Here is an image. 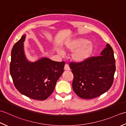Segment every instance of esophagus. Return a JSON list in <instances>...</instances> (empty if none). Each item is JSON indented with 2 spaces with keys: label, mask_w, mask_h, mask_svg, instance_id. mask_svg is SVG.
Here are the masks:
<instances>
[{
  "label": "esophagus",
  "mask_w": 126,
  "mask_h": 126,
  "mask_svg": "<svg viewBox=\"0 0 126 126\" xmlns=\"http://www.w3.org/2000/svg\"><path fill=\"white\" fill-rule=\"evenodd\" d=\"M64 70H66V71H69L70 70V68L69 66L67 65V64H65V67H64Z\"/></svg>",
  "instance_id": "1"
}]
</instances>
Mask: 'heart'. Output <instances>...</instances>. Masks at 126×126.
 Returning <instances> with one entry per match:
<instances>
[{"instance_id":"obj_1","label":"heart","mask_w":126,"mask_h":126,"mask_svg":"<svg viewBox=\"0 0 126 126\" xmlns=\"http://www.w3.org/2000/svg\"><path fill=\"white\" fill-rule=\"evenodd\" d=\"M64 50L73 52L72 59L76 63H83L90 58L93 53L94 46L93 43L84 38H77L70 40L64 45ZM58 52L63 54L61 50Z\"/></svg>"}]
</instances>
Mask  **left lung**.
Returning <instances> with one entry per match:
<instances>
[{
    "label": "left lung",
    "instance_id": "1",
    "mask_svg": "<svg viewBox=\"0 0 126 126\" xmlns=\"http://www.w3.org/2000/svg\"><path fill=\"white\" fill-rule=\"evenodd\" d=\"M98 56H92L83 63H70L74 76L72 88L81 98L92 99L109 90L116 70L114 51L107 44Z\"/></svg>",
    "mask_w": 126,
    "mask_h": 126
}]
</instances>
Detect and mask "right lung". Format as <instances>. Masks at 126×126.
<instances>
[{"label": "right lung", "mask_w": 126, "mask_h": 126, "mask_svg": "<svg viewBox=\"0 0 126 126\" xmlns=\"http://www.w3.org/2000/svg\"><path fill=\"white\" fill-rule=\"evenodd\" d=\"M25 35L14 45L11 50L10 72L13 82L20 94L30 98L44 101L54 90L63 72L65 63L42 58L30 62L25 57L23 42Z\"/></svg>", "instance_id": "1"}]
</instances>
